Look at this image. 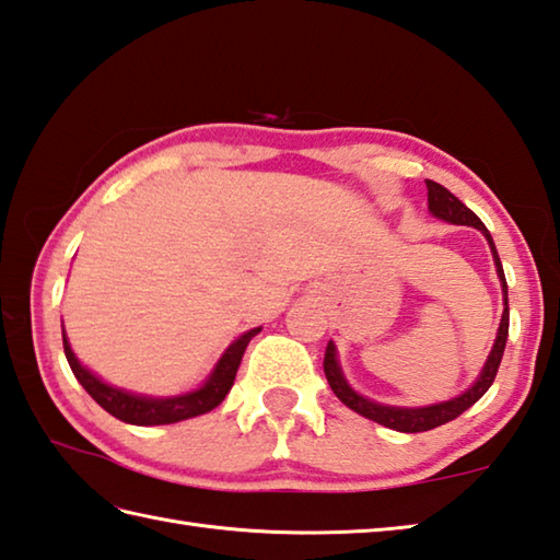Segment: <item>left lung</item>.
I'll return each instance as SVG.
<instances>
[{
	"instance_id": "left-lung-1",
	"label": "left lung",
	"mask_w": 560,
	"mask_h": 560,
	"mask_svg": "<svg viewBox=\"0 0 560 560\" xmlns=\"http://www.w3.org/2000/svg\"><path fill=\"white\" fill-rule=\"evenodd\" d=\"M427 206H430V213L434 218H440L444 223H452V225H468V228H476L483 233V237L488 240L490 252H492V261H495V271H498V279H500V289H502V305H505V311H502L500 317V327H498V335H495V345H492L490 354L486 359L483 369H480L478 378L470 383V386L458 393L456 398L452 400H442V402H434V405H422V408H398V405H386V402H376L366 396H361L352 386H349V381L345 378V371L339 366V357H337V347L335 342L327 345L325 349V376L327 383H330V388L335 396L342 400L349 410L359 412L361 418L366 420H374L383 427H388V430H396V432H427V430H434V427L452 422L458 415L466 412L470 405L478 402L480 398L486 396V390L492 386V381H495V374L500 369V361L502 354H505V345H508V332H510V305H508V281H505V271H502L500 265V257H498V249L495 243H492V235L488 233V228L483 225V221L470 211L468 206H464L462 201L456 199V196L444 189L442 184H436L432 179H427Z\"/></svg>"
}]
</instances>
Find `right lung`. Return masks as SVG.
<instances>
[{"instance_id":"obj_1","label":"right lung","mask_w":560,"mask_h":560,"mask_svg":"<svg viewBox=\"0 0 560 560\" xmlns=\"http://www.w3.org/2000/svg\"><path fill=\"white\" fill-rule=\"evenodd\" d=\"M259 330L261 327H252V330L233 339L199 388H194L189 393H179V396H162V398L142 396V393H133L126 388H116L112 383H106L96 374H92V371L74 357L70 339L65 335V327H62V347L74 378L82 383V388L90 393V396L102 405L108 415H114V418H118L120 422L150 427V424H172L189 418H199V415L218 408V405L225 400L230 388H233V381L249 339Z\"/></svg>"}]
</instances>
